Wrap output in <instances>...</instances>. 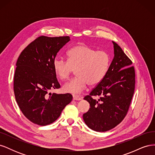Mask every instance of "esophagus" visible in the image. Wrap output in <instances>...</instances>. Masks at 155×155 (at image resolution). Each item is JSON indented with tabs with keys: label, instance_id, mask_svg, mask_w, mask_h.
Masks as SVG:
<instances>
[{
	"label": "esophagus",
	"instance_id": "34e87169",
	"mask_svg": "<svg viewBox=\"0 0 155 155\" xmlns=\"http://www.w3.org/2000/svg\"><path fill=\"white\" fill-rule=\"evenodd\" d=\"M73 100H82V97L78 96V95H73Z\"/></svg>",
	"mask_w": 155,
	"mask_h": 155
}]
</instances>
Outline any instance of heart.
Listing matches in <instances>:
<instances>
[{
	"label": "heart",
	"instance_id": "1",
	"mask_svg": "<svg viewBox=\"0 0 155 155\" xmlns=\"http://www.w3.org/2000/svg\"><path fill=\"white\" fill-rule=\"evenodd\" d=\"M67 56V61L58 57L53 61L54 72L61 80H66L76 70L77 77L63 85L67 92L80 93L87 85H97L104 78L110 65V56L106 51L84 44L70 48Z\"/></svg>",
	"mask_w": 155,
	"mask_h": 155
}]
</instances>
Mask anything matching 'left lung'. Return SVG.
Segmentation results:
<instances>
[{"label": "left lung", "mask_w": 155, "mask_h": 155, "mask_svg": "<svg viewBox=\"0 0 155 155\" xmlns=\"http://www.w3.org/2000/svg\"><path fill=\"white\" fill-rule=\"evenodd\" d=\"M114 57L102 81L84 100L91 108L83 114L89 128L105 132L120 124L127 114L135 89L133 62L120 46L112 41Z\"/></svg>", "instance_id": "left-lung-1"}]
</instances>
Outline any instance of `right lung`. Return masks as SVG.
<instances>
[{"label":"right lung","instance_id":"1","mask_svg":"<svg viewBox=\"0 0 155 155\" xmlns=\"http://www.w3.org/2000/svg\"><path fill=\"white\" fill-rule=\"evenodd\" d=\"M69 36L37 37L22 50L16 63L13 90L22 114L31 122L45 126L52 124L72 100L69 93H49L59 88L53 61Z\"/></svg>","mask_w":155,"mask_h":155}]
</instances>
